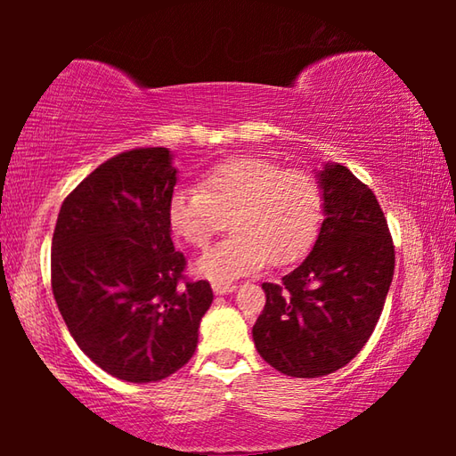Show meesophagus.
<instances>
[{
	"instance_id": "1",
	"label": "esophagus",
	"mask_w": 456,
	"mask_h": 456,
	"mask_svg": "<svg viewBox=\"0 0 456 456\" xmlns=\"http://www.w3.org/2000/svg\"><path fill=\"white\" fill-rule=\"evenodd\" d=\"M237 285L235 283H229V281H215L213 283V291L217 293V296H225V293L235 291Z\"/></svg>"
}]
</instances>
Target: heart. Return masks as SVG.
<instances>
[{"instance_id":"b5f03b06","label":"heart","mask_w":456,"mask_h":456,"mask_svg":"<svg viewBox=\"0 0 456 456\" xmlns=\"http://www.w3.org/2000/svg\"><path fill=\"white\" fill-rule=\"evenodd\" d=\"M322 215L323 192L314 175L261 157L221 160L203 173L199 187L176 189L168 200L173 231L197 249L209 247L231 219L235 233L197 264V272L215 281L304 257Z\"/></svg>"}]
</instances>
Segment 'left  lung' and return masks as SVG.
<instances>
[{"mask_svg": "<svg viewBox=\"0 0 456 456\" xmlns=\"http://www.w3.org/2000/svg\"><path fill=\"white\" fill-rule=\"evenodd\" d=\"M323 219L310 256L281 283H264L253 326L259 356L277 372H336L372 336L395 275V243L376 195L342 165L320 173Z\"/></svg>", "mask_w": 456, "mask_h": 456, "instance_id": "1", "label": "left lung"}]
</instances>
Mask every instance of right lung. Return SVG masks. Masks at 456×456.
<instances>
[{
	"mask_svg": "<svg viewBox=\"0 0 456 456\" xmlns=\"http://www.w3.org/2000/svg\"><path fill=\"white\" fill-rule=\"evenodd\" d=\"M171 151L108 159L64 199L52 237V291L76 344L104 372L159 382L192 358L213 302L209 281L184 275L168 200Z\"/></svg>",
	"mask_w": 456,
	"mask_h": 456,
	"instance_id": "add662e5",
	"label": "right lung"
}]
</instances>
